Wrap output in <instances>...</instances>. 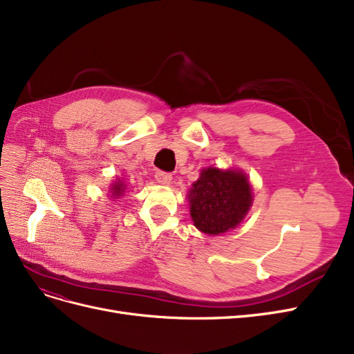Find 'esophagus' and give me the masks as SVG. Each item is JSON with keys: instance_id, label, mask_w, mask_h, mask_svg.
I'll return each mask as SVG.
<instances>
[{"instance_id": "obj_1", "label": "esophagus", "mask_w": 354, "mask_h": 354, "mask_svg": "<svg viewBox=\"0 0 354 354\" xmlns=\"http://www.w3.org/2000/svg\"><path fill=\"white\" fill-rule=\"evenodd\" d=\"M156 180H157L160 185H169L170 182H172V175L166 174V172H157V174H156Z\"/></svg>"}]
</instances>
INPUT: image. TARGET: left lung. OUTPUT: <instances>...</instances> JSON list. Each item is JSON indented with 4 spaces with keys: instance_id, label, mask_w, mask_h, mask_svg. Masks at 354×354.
<instances>
[{
    "instance_id": "1",
    "label": "left lung",
    "mask_w": 354,
    "mask_h": 354,
    "mask_svg": "<svg viewBox=\"0 0 354 354\" xmlns=\"http://www.w3.org/2000/svg\"><path fill=\"white\" fill-rule=\"evenodd\" d=\"M194 225L204 234L219 235L243 222L253 203L252 185L241 170L203 169L188 194Z\"/></svg>"
}]
</instances>
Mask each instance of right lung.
Segmentation results:
<instances>
[{"mask_svg":"<svg viewBox=\"0 0 354 354\" xmlns=\"http://www.w3.org/2000/svg\"><path fill=\"white\" fill-rule=\"evenodd\" d=\"M124 189H127V185H124V182L120 179H116L115 182L111 184L110 192H111V197H123Z\"/></svg>","mask_w":354,"mask_h":354,"instance_id":"add662e5","label":"right lung"}]
</instances>
